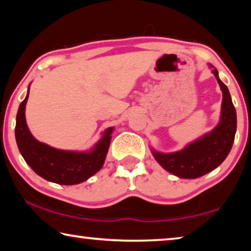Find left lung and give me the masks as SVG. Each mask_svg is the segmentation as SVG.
Returning a JSON list of instances; mask_svg holds the SVG:
<instances>
[{
	"instance_id": "left-lung-1",
	"label": "left lung",
	"mask_w": 251,
	"mask_h": 251,
	"mask_svg": "<svg viewBox=\"0 0 251 251\" xmlns=\"http://www.w3.org/2000/svg\"><path fill=\"white\" fill-rule=\"evenodd\" d=\"M212 73L215 75L223 93L221 119L218 126L211 133L187 145L181 151L161 153L152 150L153 156L161 167L179 178L195 179L211 173L226 160L233 145L237 130V113L229 89L220 80L218 71L214 69Z\"/></svg>"
}]
</instances>
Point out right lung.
<instances>
[{"mask_svg":"<svg viewBox=\"0 0 251 251\" xmlns=\"http://www.w3.org/2000/svg\"><path fill=\"white\" fill-rule=\"evenodd\" d=\"M29 90L17 114L16 140L21 155L40 177L59 185L83 182L101 169L110 145L114 127L104 130L103 136L91 151L75 152L51 148L37 141L25 123V103Z\"/></svg>","mask_w":251,"mask_h":251,"instance_id":"right-lung-1","label":"right lung"}]
</instances>
